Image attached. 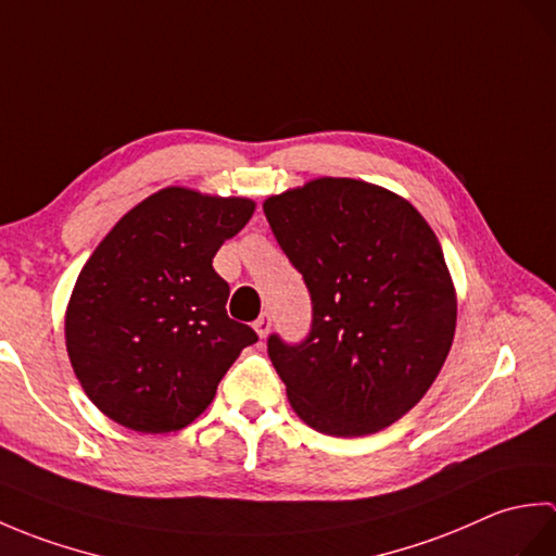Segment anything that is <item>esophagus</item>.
I'll list each match as a JSON object with an SVG mask.
<instances>
[{
    "instance_id": "1",
    "label": "esophagus",
    "mask_w": 556,
    "mask_h": 556,
    "mask_svg": "<svg viewBox=\"0 0 556 556\" xmlns=\"http://www.w3.org/2000/svg\"><path fill=\"white\" fill-rule=\"evenodd\" d=\"M253 327H255V332H257V337L260 339H265L267 334H269V327H271V317L267 315V313H263L257 317V320L253 323Z\"/></svg>"
}]
</instances>
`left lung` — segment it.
Listing matches in <instances>:
<instances>
[{
  "mask_svg": "<svg viewBox=\"0 0 556 556\" xmlns=\"http://www.w3.org/2000/svg\"><path fill=\"white\" fill-rule=\"evenodd\" d=\"M263 210L313 299L305 341H267L291 408L332 437L389 428L454 341L456 289L430 224L406 198L337 176L269 195Z\"/></svg>",
  "mask_w": 556,
  "mask_h": 556,
  "instance_id": "1",
  "label": "left lung"
}]
</instances>
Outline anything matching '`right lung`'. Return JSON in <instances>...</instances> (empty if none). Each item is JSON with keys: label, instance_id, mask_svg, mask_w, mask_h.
Here are the masks:
<instances>
[{"label": "right lung", "instance_id": "right-lung-1", "mask_svg": "<svg viewBox=\"0 0 556 556\" xmlns=\"http://www.w3.org/2000/svg\"><path fill=\"white\" fill-rule=\"evenodd\" d=\"M251 198L167 186L114 224L66 305V351L104 416L146 434L191 425L257 341L227 315L212 257L253 217Z\"/></svg>", "mask_w": 556, "mask_h": 556}]
</instances>
